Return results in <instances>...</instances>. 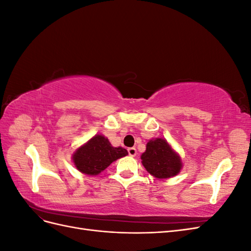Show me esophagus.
<instances>
[{
  "instance_id": "obj_1",
  "label": "esophagus",
  "mask_w": 251,
  "mask_h": 251,
  "mask_svg": "<svg viewBox=\"0 0 251 251\" xmlns=\"http://www.w3.org/2000/svg\"><path fill=\"white\" fill-rule=\"evenodd\" d=\"M127 153H128V155H130V156L134 157V156H136V154H137V151H136L135 148H128L127 149Z\"/></svg>"
}]
</instances>
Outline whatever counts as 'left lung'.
<instances>
[{"label":"left lung","instance_id":"8db88e82","mask_svg":"<svg viewBox=\"0 0 251 251\" xmlns=\"http://www.w3.org/2000/svg\"><path fill=\"white\" fill-rule=\"evenodd\" d=\"M141 160L146 170L158 179L176 176L182 169L180 156L162 138L151 139L147 143V150L141 155Z\"/></svg>","mask_w":251,"mask_h":251}]
</instances>
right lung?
Wrapping results in <instances>:
<instances>
[{
    "label": "right lung",
    "mask_w": 251,
    "mask_h": 251,
    "mask_svg": "<svg viewBox=\"0 0 251 251\" xmlns=\"http://www.w3.org/2000/svg\"><path fill=\"white\" fill-rule=\"evenodd\" d=\"M126 155V149L114 148L104 136L95 135L75 151L72 160L79 172L95 176L107 169L112 162Z\"/></svg>",
    "instance_id": "add662e5"
}]
</instances>
